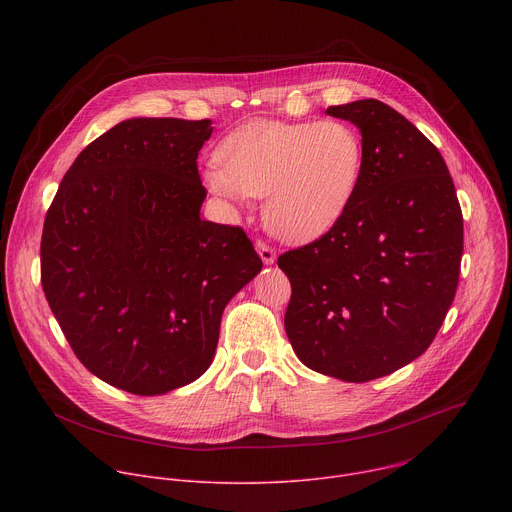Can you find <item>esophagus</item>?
<instances>
[{
	"label": "esophagus",
	"mask_w": 512,
	"mask_h": 512,
	"mask_svg": "<svg viewBox=\"0 0 512 512\" xmlns=\"http://www.w3.org/2000/svg\"><path fill=\"white\" fill-rule=\"evenodd\" d=\"M255 249H257V253H259V257H261V261L265 263V265H273L275 263V249L273 247H269L267 243H263V241H257L255 243Z\"/></svg>",
	"instance_id": "1"
}]
</instances>
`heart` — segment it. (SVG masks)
<instances>
[{"mask_svg":"<svg viewBox=\"0 0 512 512\" xmlns=\"http://www.w3.org/2000/svg\"><path fill=\"white\" fill-rule=\"evenodd\" d=\"M223 166L208 164L206 188L243 206L265 198V223L289 243L326 235L350 206L364 166L360 131L344 119H255L218 148Z\"/></svg>","mask_w":512,"mask_h":512,"instance_id":"b5f03b06","label":"heart"}]
</instances>
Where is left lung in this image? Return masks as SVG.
Instances as JSON below:
<instances>
[{
    "instance_id": "1",
    "label": "left lung",
    "mask_w": 512,
    "mask_h": 512,
    "mask_svg": "<svg viewBox=\"0 0 512 512\" xmlns=\"http://www.w3.org/2000/svg\"><path fill=\"white\" fill-rule=\"evenodd\" d=\"M364 143L358 190L318 241L279 255L285 332L308 369L367 383L421 356L454 302L462 210L435 145L377 99L326 109Z\"/></svg>"
}]
</instances>
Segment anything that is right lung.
I'll use <instances>...</instances> for the list:
<instances>
[{"instance_id": "1", "label": "right lung", "mask_w": 512, "mask_h": 512, "mask_svg": "<svg viewBox=\"0 0 512 512\" xmlns=\"http://www.w3.org/2000/svg\"><path fill=\"white\" fill-rule=\"evenodd\" d=\"M210 119L131 117L79 154L46 212L48 306L101 381L164 395L206 373L221 318L263 267L241 227L200 218Z\"/></svg>"}]
</instances>
